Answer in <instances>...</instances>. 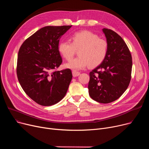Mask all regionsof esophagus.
I'll list each match as a JSON object with an SVG mask.
<instances>
[{
	"label": "esophagus",
	"instance_id": "1",
	"mask_svg": "<svg viewBox=\"0 0 149 149\" xmlns=\"http://www.w3.org/2000/svg\"><path fill=\"white\" fill-rule=\"evenodd\" d=\"M72 75H73V77H74L79 76V75L80 74V72L76 71V70H72Z\"/></svg>",
	"mask_w": 149,
	"mask_h": 149
}]
</instances>
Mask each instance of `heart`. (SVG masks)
I'll use <instances>...</instances> for the list:
<instances>
[{
    "label": "heart",
    "mask_w": 149,
    "mask_h": 149,
    "mask_svg": "<svg viewBox=\"0 0 149 149\" xmlns=\"http://www.w3.org/2000/svg\"><path fill=\"white\" fill-rule=\"evenodd\" d=\"M70 43L60 42L58 51L67 61L71 60L78 50L79 57L66 64V66L74 70L83 69L88 67L95 68L100 65L106 57L108 49L107 42L98 36L89 31L76 32L70 35Z\"/></svg>",
    "instance_id": "obj_1"
}]
</instances>
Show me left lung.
<instances>
[{"mask_svg": "<svg viewBox=\"0 0 149 149\" xmlns=\"http://www.w3.org/2000/svg\"><path fill=\"white\" fill-rule=\"evenodd\" d=\"M108 44L106 57L89 73V94L100 103H109L119 98L131 80L132 58L122 37L110 29L104 28Z\"/></svg>", "mask_w": 149, "mask_h": 149, "instance_id": "1", "label": "left lung"}]
</instances>
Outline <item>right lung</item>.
Segmentation results:
<instances>
[{
	"label": "right lung",
	"mask_w": 149,
	"mask_h": 149,
	"mask_svg": "<svg viewBox=\"0 0 149 149\" xmlns=\"http://www.w3.org/2000/svg\"><path fill=\"white\" fill-rule=\"evenodd\" d=\"M71 26L43 27L26 39L19 49L18 80L26 94L38 104L54 105L67 92L72 74L69 68L57 70L62 63L58 45Z\"/></svg>",
	"instance_id": "add662e5"
}]
</instances>
